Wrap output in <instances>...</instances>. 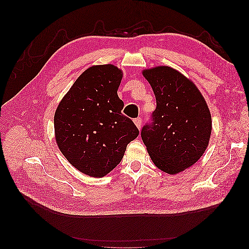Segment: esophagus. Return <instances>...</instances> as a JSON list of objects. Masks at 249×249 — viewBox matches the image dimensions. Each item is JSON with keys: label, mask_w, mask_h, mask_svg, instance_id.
Segmentation results:
<instances>
[{"label": "esophagus", "mask_w": 249, "mask_h": 249, "mask_svg": "<svg viewBox=\"0 0 249 249\" xmlns=\"http://www.w3.org/2000/svg\"><path fill=\"white\" fill-rule=\"evenodd\" d=\"M134 123H135V124L137 125V127H138L139 129H141V127H142V117H138V118H135Z\"/></svg>", "instance_id": "1"}]
</instances>
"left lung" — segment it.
<instances>
[{
    "instance_id": "1",
    "label": "left lung",
    "mask_w": 249,
    "mask_h": 249,
    "mask_svg": "<svg viewBox=\"0 0 249 249\" xmlns=\"http://www.w3.org/2000/svg\"><path fill=\"white\" fill-rule=\"evenodd\" d=\"M156 97L152 123L141 137L156 166L168 174L194 165L205 153L212 117L205 98L194 83L167 66L143 71Z\"/></svg>"
}]
</instances>
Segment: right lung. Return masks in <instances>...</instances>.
Here are the masks:
<instances>
[{
  "mask_svg": "<svg viewBox=\"0 0 249 249\" xmlns=\"http://www.w3.org/2000/svg\"><path fill=\"white\" fill-rule=\"evenodd\" d=\"M122 70L93 66L80 75L54 113L56 144L82 173L102 177L122 161L127 144L139 136L131 118L122 113L117 95Z\"/></svg>",
  "mask_w": 249,
  "mask_h": 249,
  "instance_id": "obj_1",
  "label": "right lung"
}]
</instances>
